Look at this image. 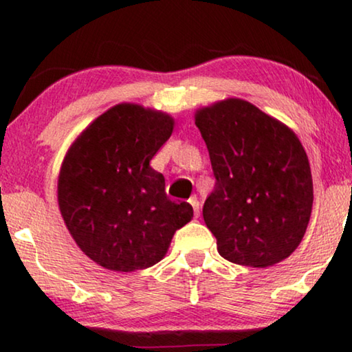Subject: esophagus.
<instances>
[{
	"instance_id": "esophagus-1",
	"label": "esophagus",
	"mask_w": 352,
	"mask_h": 352,
	"mask_svg": "<svg viewBox=\"0 0 352 352\" xmlns=\"http://www.w3.org/2000/svg\"><path fill=\"white\" fill-rule=\"evenodd\" d=\"M189 204L192 205V208H194L195 218H199V216H200V201L197 200V197H192V199L189 200Z\"/></svg>"
}]
</instances>
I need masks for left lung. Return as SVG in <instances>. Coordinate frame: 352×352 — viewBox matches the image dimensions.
<instances>
[{
	"label": "left lung",
	"mask_w": 352,
	"mask_h": 352,
	"mask_svg": "<svg viewBox=\"0 0 352 352\" xmlns=\"http://www.w3.org/2000/svg\"><path fill=\"white\" fill-rule=\"evenodd\" d=\"M214 189L204 219L230 263L267 267L290 256L311 218L312 176L296 134L242 99L197 112Z\"/></svg>",
	"instance_id": "8db88e82"
}]
</instances>
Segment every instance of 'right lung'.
I'll list each match as a JSON object with an SVG mask.
<instances>
[{
  "label": "right lung",
  "mask_w": 352,
  "mask_h": 352,
  "mask_svg": "<svg viewBox=\"0 0 352 352\" xmlns=\"http://www.w3.org/2000/svg\"><path fill=\"white\" fill-rule=\"evenodd\" d=\"M173 126L170 115L118 104L67 152L59 208L76 245L99 266L117 272L153 266L194 216L187 201L166 195L165 177L148 165Z\"/></svg>",
  "instance_id": "obj_1"
}]
</instances>
